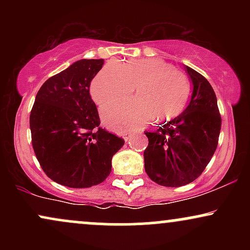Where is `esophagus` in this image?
<instances>
[{
    "instance_id": "obj_1",
    "label": "esophagus",
    "mask_w": 250,
    "mask_h": 250,
    "mask_svg": "<svg viewBox=\"0 0 250 250\" xmlns=\"http://www.w3.org/2000/svg\"><path fill=\"white\" fill-rule=\"evenodd\" d=\"M123 139H125V142L129 141V140L131 139V134H129V133H125V134H123Z\"/></svg>"
}]
</instances>
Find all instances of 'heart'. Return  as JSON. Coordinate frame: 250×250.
I'll return each mask as SVG.
<instances>
[{
    "instance_id": "heart-1",
    "label": "heart",
    "mask_w": 250,
    "mask_h": 250,
    "mask_svg": "<svg viewBox=\"0 0 250 250\" xmlns=\"http://www.w3.org/2000/svg\"><path fill=\"white\" fill-rule=\"evenodd\" d=\"M135 84L137 97L122 99L102 109L103 122L115 130H129L177 116L187 104L190 85L161 59H142L121 64L109 61L90 83V95L99 105L128 94Z\"/></svg>"
}]
</instances>
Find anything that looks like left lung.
<instances>
[{
  "label": "left lung",
  "mask_w": 250,
  "mask_h": 250,
  "mask_svg": "<svg viewBox=\"0 0 250 250\" xmlns=\"http://www.w3.org/2000/svg\"><path fill=\"white\" fill-rule=\"evenodd\" d=\"M193 83V94L182 114L154 133H145L148 147L146 173L165 187H181L202 174L216 150L221 130L217 99L210 83L196 70L185 65Z\"/></svg>",
  "instance_id": "1"
}]
</instances>
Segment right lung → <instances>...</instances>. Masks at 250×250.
Returning a JSON list of instances; mask_svg holds the SVG:
<instances>
[{"label": "right lung", "mask_w": 250, "mask_h": 250, "mask_svg": "<svg viewBox=\"0 0 250 250\" xmlns=\"http://www.w3.org/2000/svg\"><path fill=\"white\" fill-rule=\"evenodd\" d=\"M100 60H80L51 76L37 93L30 113L31 143L48 177L69 188H89L111 171L125 141L100 127L89 93Z\"/></svg>", "instance_id": "right-lung-1"}]
</instances>
